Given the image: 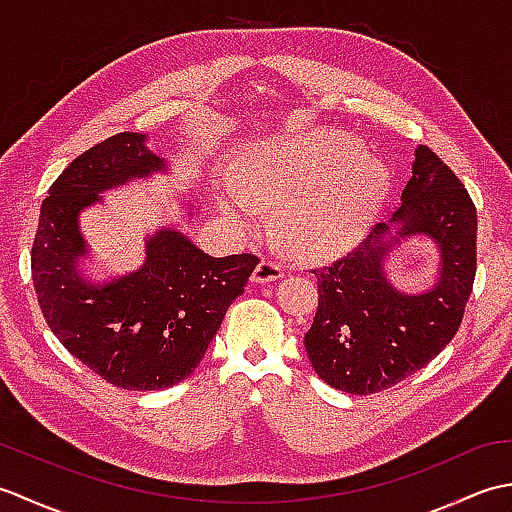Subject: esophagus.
I'll return each mask as SVG.
<instances>
[{
	"mask_svg": "<svg viewBox=\"0 0 512 512\" xmlns=\"http://www.w3.org/2000/svg\"><path fill=\"white\" fill-rule=\"evenodd\" d=\"M279 277H284V266L279 262H273V259H262L250 279H253L255 284H268V281H275Z\"/></svg>",
	"mask_w": 512,
	"mask_h": 512,
	"instance_id": "1",
	"label": "esophagus"
}]
</instances>
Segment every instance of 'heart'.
I'll list each match as a JSON object with an SVG mask.
<instances>
[{
	"mask_svg": "<svg viewBox=\"0 0 512 512\" xmlns=\"http://www.w3.org/2000/svg\"><path fill=\"white\" fill-rule=\"evenodd\" d=\"M233 180L237 191L222 202L228 222L253 231L264 222L262 206H273L286 246L314 262L361 244L391 187L383 162L341 132L264 140L239 162Z\"/></svg>",
	"mask_w": 512,
	"mask_h": 512,
	"instance_id": "1",
	"label": "heart"
}]
</instances>
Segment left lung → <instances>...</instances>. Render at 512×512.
Here are the masks:
<instances>
[{
	"mask_svg": "<svg viewBox=\"0 0 512 512\" xmlns=\"http://www.w3.org/2000/svg\"><path fill=\"white\" fill-rule=\"evenodd\" d=\"M416 232L439 244L443 268L429 293L405 296L388 284L382 262L392 241ZM475 242L469 191L442 158L420 145L389 224H374L345 257L312 270L319 306L303 343L319 378L363 396L398 385L433 361L460 330L477 270Z\"/></svg>",
	"mask_w": 512,
	"mask_h": 512,
	"instance_id": "8db88e82",
	"label": "left lung"
}]
</instances>
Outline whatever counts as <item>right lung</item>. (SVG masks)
Instances as JSON below:
<instances>
[{
  "label": "right lung",
  "mask_w": 512,
  "mask_h": 512,
  "mask_svg": "<svg viewBox=\"0 0 512 512\" xmlns=\"http://www.w3.org/2000/svg\"><path fill=\"white\" fill-rule=\"evenodd\" d=\"M162 169L143 134L94 145L52 182L30 253L48 328L85 367L127 391L165 389L191 376L259 264L250 253L217 259L178 231H160L147 239L136 273L101 286L85 281L76 268L85 253L79 213L101 191Z\"/></svg>",
  "instance_id": "right-lung-1"
}]
</instances>
